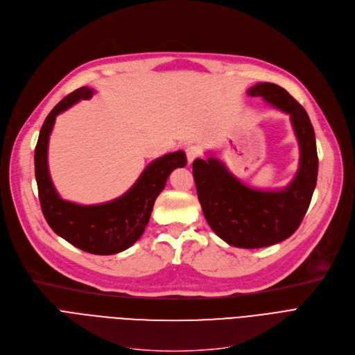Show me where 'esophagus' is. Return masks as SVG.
<instances>
[{
    "instance_id": "obj_1",
    "label": "esophagus",
    "mask_w": 355,
    "mask_h": 355,
    "mask_svg": "<svg viewBox=\"0 0 355 355\" xmlns=\"http://www.w3.org/2000/svg\"><path fill=\"white\" fill-rule=\"evenodd\" d=\"M185 154H187L188 164H191L200 155V148L197 146H188L185 147Z\"/></svg>"
}]
</instances>
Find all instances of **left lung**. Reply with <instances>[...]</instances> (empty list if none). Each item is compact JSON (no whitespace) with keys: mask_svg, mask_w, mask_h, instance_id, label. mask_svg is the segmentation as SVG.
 <instances>
[{"mask_svg":"<svg viewBox=\"0 0 355 355\" xmlns=\"http://www.w3.org/2000/svg\"><path fill=\"white\" fill-rule=\"evenodd\" d=\"M247 92L290 114L300 146L297 175L282 190H255L234 177L214 155L197 158L193 175L204 217L212 231L230 245L263 248L287 240L300 227L317 184L318 157L310 116L284 88L259 83Z\"/></svg>","mask_w":355,"mask_h":355,"instance_id":"1","label":"left lung"}]
</instances>
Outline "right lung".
Returning <instances> with one entry per match:
<instances>
[{"instance_id":"right-lung-1","label":"right lung","mask_w":355,"mask_h":355,"mask_svg":"<svg viewBox=\"0 0 355 355\" xmlns=\"http://www.w3.org/2000/svg\"><path fill=\"white\" fill-rule=\"evenodd\" d=\"M94 89L81 87L62 98L45 118L35 147L34 164L38 198L42 214L61 239L96 255L118 254L130 248L143 235L159 193L170 174L185 167L184 151L165 154L154 159L130 190L110 202L80 205L62 200L55 191L49 171V141L55 116L80 100L92 97Z\"/></svg>"}]
</instances>
